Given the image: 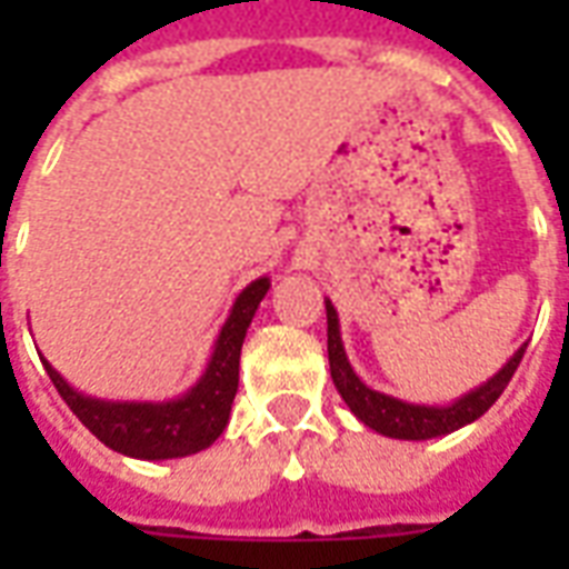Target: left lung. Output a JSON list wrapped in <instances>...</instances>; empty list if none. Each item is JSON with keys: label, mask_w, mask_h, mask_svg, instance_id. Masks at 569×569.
I'll use <instances>...</instances> for the list:
<instances>
[{"label": "left lung", "mask_w": 569, "mask_h": 569, "mask_svg": "<svg viewBox=\"0 0 569 569\" xmlns=\"http://www.w3.org/2000/svg\"><path fill=\"white\" fill-rule=\"evenodd\" d=\"M326 320H329V371H332V381L338 387V393L345 399L350 411L357 415L366 427H371L381 436L390 439H432V436H445L453 429L472 423L481 418L497 399L502 390L512 381L518 362L525 357V347L515 353L500 375H493L485 387H478L463 399H457L448 408H427V406H408L399 402L393 396H383L378 390H369L366 383L359 381L350 362L345 357V347H341V332H338V313H335L332 301H326Z\"/></svg>", "instance_id": "left-lung-1"}]
</instances>
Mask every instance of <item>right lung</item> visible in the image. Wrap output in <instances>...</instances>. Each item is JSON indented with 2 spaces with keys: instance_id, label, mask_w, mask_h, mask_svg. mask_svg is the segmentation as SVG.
Listing matches in <instances>:
<instances>
[{
  "instance_id": "add662e5",
  "label": "right lung",
  "mask_w": 569,
  "mask_h": 569,
  "mask_svg": "<svg viewBox=\"0 0 569 569\" xmlns=\"http://www.w3.org/2000/svg\"><path fill=\"white\" fill-rule=\"evenodd\" d=\"M268 286L271 283L261 277L240 292L216 341L210 369L191 393L176 402H167V406H133V402L128 406L124 402L121 406V402L88 399L76 393L42 359L48 378L54 381L57 393L63 396L72 415L112 451L142 457V460H167V457H188V453L203 451L222 436L228 423L231 402L237 396V378H240V347Z\"/></svg>"
}]
</instances>
